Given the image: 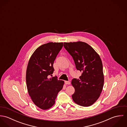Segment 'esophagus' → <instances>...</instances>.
Wrapping results in <instances>:
<instances>
[{
	"instance_id": "34e87169",
	"label": "esophagus",
	"mask_w": 127,
	"mask_h": 127,
	"mask_svg": "<svg viewBox=\"0 0 127 127\" xmlns=\"http://www.w3.org/2000/svg\"><path fill=\"white\" fill-rule=\"evenodd\" d=\"M64 82H65V84L66 85H70V81H64Z\"/></svg>"
}]
</instances>
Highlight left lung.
Segmentation results:
<instances>
[{"mask_svg": "<svg viewBox=\"0 0 127 127\" xmlns=\"http://www.w3.org/2000/svg\"><path fill=\"white\" fill-rule=\"evenodd\" d=\"M64 46L72 57L76 69L82 72L79 79L72 80L75 90L73 100L80 106L89 107L97 100L103 90L104 77L101 59L86 42H64Z\"/></svg>", "mask_w": 127, "mask_h": 127, "instance_id": "1", "label": "left lung"}]
</instances>
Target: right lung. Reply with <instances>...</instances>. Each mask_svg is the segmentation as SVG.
I'll use <instances>...</instances> for the list:
<instances>
[{"instance_id": "1", "label": "right lung", "mask_w": 127, "mask_h": 127, "mask_svg": "<svg viewBox=\"0 0 127 127\" xmlns=\"http://www.w3.org/2000/svg\"><path fill=\"white\" fill-rule=\"evenodd\" d=\"M63 46V42H48L38 47L31 56L27 67L26 81L28 93L37 107L50 109L55 103L64 81L52 76L56 58Z\"/></svg>"}]
</instances>
